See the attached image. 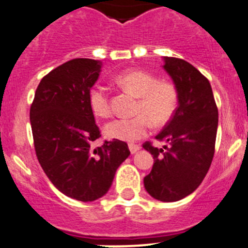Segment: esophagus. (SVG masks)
Listing matches in <instances>:
<instances>
[{
  "label": "esophagus",
  "mask_w": 248,
  "mask_h": 248,
  "mask_svg": "<svg viewBox=\"0 0 248 248\" xmlns=\"http://www.w3.org/2000/svg\"><path fill=\"white\" fill-rule=\"evenodd\" d=\"M128 148H129V151H131L132 154L137 153V151L140 149V145H138V144H128Z\"/></svg>",
  "instance_id": "1"
}]
</instances>
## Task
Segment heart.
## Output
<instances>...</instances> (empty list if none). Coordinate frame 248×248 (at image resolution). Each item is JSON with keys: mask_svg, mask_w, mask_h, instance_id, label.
<instances>
[{"mask_svg": "<svg viewBox=\"0 0 248 248\" xmlns=\"http://www.w3.org/2000/svg\"><path fill=\"white\" fill-rule=\"evenodd\" d=\"M119 87L138 97L133 117H119L108 122L104 133L108 138L124 141H136L143 138L155 126L165 124L178 107V91L172 82L160 81L155 75L143 70L122 71L114 76ZM88 105L97 117H109L111 104L107 90L94 85L88 92Z\"/></svg>", "mask_w": 248, "mask_h": 248, "instance_id": "1", "label": "heart"}]
</instances>
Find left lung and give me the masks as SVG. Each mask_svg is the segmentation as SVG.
Segmentation results:
<instances>
[{
  "instance_id": "obj_1",
  "label": "left lung",
  "mask_w": 248,
  "mask_h": 248,
  "mask_svg": "<svg viewBox=\"0 0 248 248\" xmlns=\"http://www.w3.org/2000/svg\"><path fill=\"white\" fill-rule=\"evenodd\" d=\"M163 68L178 91V107L156 136L158 141L167 144L161 149L151 141L143 144L154 157L144 186L156 200L173 202L195 191L210 170L218 109L210 81L195 66L179 58L166 57Z\"/></svg>"
}]
</instances>
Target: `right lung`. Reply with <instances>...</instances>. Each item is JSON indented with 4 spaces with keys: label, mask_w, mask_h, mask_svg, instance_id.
Segmentation results:
<instances>
[{
    "label": "right lung",
    "mask_w": 248,
    "mask_h": 248,
    "mask_svg": "<svg viewBox=\"0 0 248 248\" xmlns=\"http://www.w3.org/2000/svg\"><path fill=\"white\" fill-rule=\"evenodd\" d=\"M100 62L76 58L41 80L30 108L36 156L55 188L75 200L94 201L108 193L119 166L129 156L127 143L105 140L88 105Z\"/></svg>",
    "instance_id": "right-lung-1"
}]
</instances>
